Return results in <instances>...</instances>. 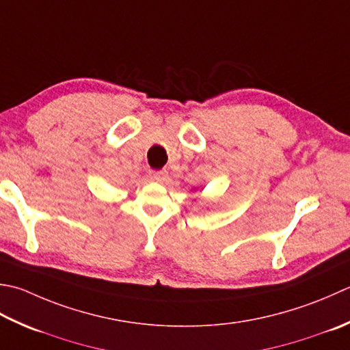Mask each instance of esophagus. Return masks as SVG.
Wrapping results in <instances>:
<instances>
[{
	"label": "esophagus",
	"instance_id": "obj_1",
	"mask_svg": "<svg viewBox=\"0 0 350 350\" xmlns=\"http://www.w3.org/2000/svg\"><path fill=\"white\" fill-rule=\"evenodd\" d=\"M150 176H152V179L154 182H163L167 179V171L165 170H159V171H152L150 173Z\"/></svg>",
	"mask_w": 350,
	"mask_h": 350
}]
</instances>
